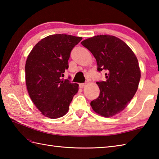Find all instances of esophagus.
<instances>
[{
	"label": "esophagus",
	"instance_id": "obj_1",
	"mask_svg": "<svg viewBox=\"0 0 159 159\" xmlns=\"http://www.w3.org/2000/svg\"><path fill=\"white\" fill-rule=\"evenodd\" d=\"M85 83H79V87H80V88H83V87L85 85Z\"/></svg>",
	"mask_w": 159,
	"mask_h": 159
}]
</instances>
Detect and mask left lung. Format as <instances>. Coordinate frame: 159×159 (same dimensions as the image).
<instances>
[{"mask_svg": "<svg viewBox=\"0 0 159 159\" xmlns=\"http://www.w3.org/2000/svg\"><path fill=\"white\" fill-rule=\"evenodd\" d=\"M81 44L96 58L97 70L106 71L107 80L96 83L100 95L91 106L102 116H116L128 106L138 89L141 72L137 57L126 43L112 35L94 36Z\"/></svg>", "mask_w": 159, "mask_h": 159, "instance_id": "obj_1", "label": "left lung"}]
</instances>
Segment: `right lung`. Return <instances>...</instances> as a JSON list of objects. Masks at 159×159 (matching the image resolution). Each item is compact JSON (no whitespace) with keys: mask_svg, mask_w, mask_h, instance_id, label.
I'll use <instances>...</instances> for the list:
<instances>
[{"mask_svg":"<svg viewBox=\"0 0 159 159\" xmlns=\"http://www.w3.org/2000/svg\"><path fill=\"white\" fill-rule=\"evenodd\" d=\"M82 38L56 34L46 37L33 47L25 65L29 96L43 116L56 119L67 113L79 85L63 80L73 48Z\"/></svg>","mask_w":159,"mask_h":159,"instance_id":"1","label":"right lung"}]
</instances>
